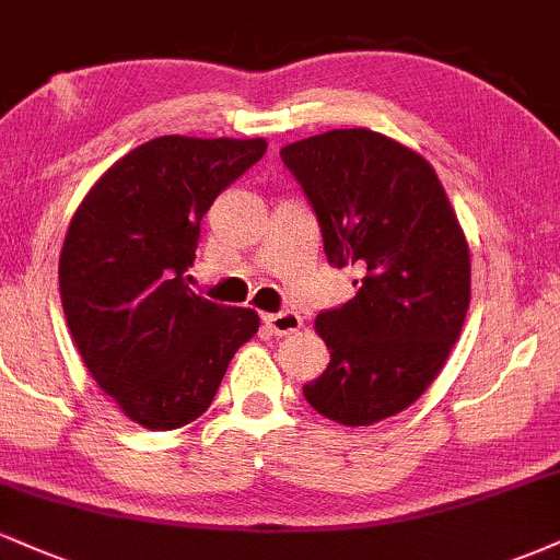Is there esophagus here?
Listing matches in <instances>:
<instances>
[{"mask_svg":"<svg viewBox=\"0 0 560 560\" xmlns=\"http://www.w3.org/2000/svg\"><path fill=\"white\" fill-rule=\"evenodd\" d=\"M262 324H266L268 331L276 334V337H289V334L300 331L302 318L294 311H284V313H271V316H262Z\"/></svg>","mask_w":560,"mask_h":560,"instance_id":"1","label":"esophagus"}]
</instances>
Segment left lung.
I'll return each mask as SVG.
<instances>
[{
	"label": "left lung",
	"mask_w": 560,
	"mask_h": 560,
	"mask_svg": "<svg viewBox=\"0 0 560 560\" xmlns=\"http://www.w3.org/2000/svg\"><path fill=\"white\" fill-rule=\"evenodd\" d=\"M316 210L337 268L358 294L316 318L331 361L302 395L342 427L413 405L440 376L471 302V255L429 160L369 128H334L281 147Z\"/></svg>",
	"instance_id": "obj_1"
}]
</instances>
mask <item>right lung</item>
<instances>
[{"label":"right lung","mask_w":560,"mask_h":560,"mask_svg":"<svg viewBox=\"0 0 560 560\" xmlns=\"http://www.w3.org/2000/svg\"><path fill=\"white\" fill-rule=\"evenodd\" d=\"M266 139L158 137L96 178L60 253V298L83 365L120 413L152 432L191 423L231 358L258 334L249 307L186 284L199 221L266 155Z\"/></svg>","instance_id":"obj_1"}]
</instances>
